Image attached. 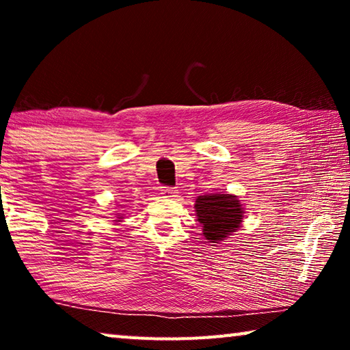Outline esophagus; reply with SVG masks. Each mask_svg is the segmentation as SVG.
<instances>
[{"instance_id":"esophagus-1","label":"esophagus","mask_w":350,"mask_h":350,"mask_svg":"<svg viewBox=\"0 0 350 350\" xmlns=\"http://www.w3.org/2000/svg\"><path fill=\"white\" fill-rule=\"evenodd\" d=\"M161 194L163 198H176L177 196V189L176 188H170V187H163L161 189Z\"/></svg>"}]
</instances>
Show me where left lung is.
<instances>
[{"instance_id": "1", "label": "left lung", "mask_w": 350, "mask_h": 350, "mask_svg": "<svg viewBox=\"0 0 350 350\" xmlns=\"http://www.w3.org/2000/svg\"><path fill=\"white\" fill-rule=\"evenodd\" d=\"M198 221L202 225L206 241L221 242L241 227L244 208L233 194H204L194 204Z\"/></svg>"}]
</instances>
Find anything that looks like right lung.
<instances>
[{
  "label": "right lung",
  "mask_w": 350,
  "mask_h": 350,
  "mask_svg": "<svg viewBox=\"0 0 350 350\" xmlns=\"http://www.w3.org/2000/svg\"><path fill=\"white\" fill-rule=\"evenodd\" d=\"M123 219V216H120V213H118V216H117V221H122Z\"/></svg>",
  "instance_id": "right-lung-1"
}]
</instances>
